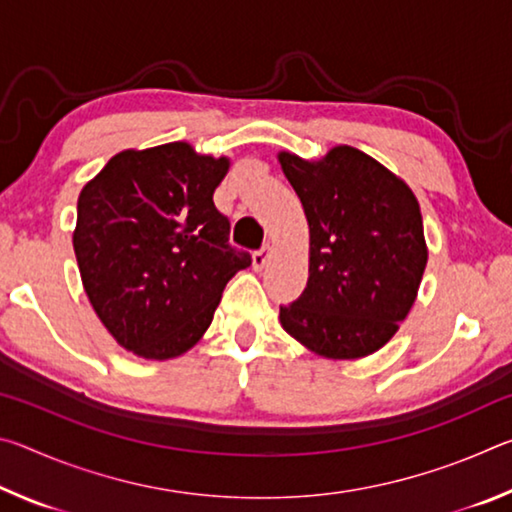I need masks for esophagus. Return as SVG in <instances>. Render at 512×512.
<instances>
[{
	"label": "esophagus",
	"mask_w": 512,
	"mask_h": 512,
	"mask_svg": "<svg viewBox=\"0 0 512 512\" xmlns=\"http://www.w3.org/2000/svg\"><path fill=\"white\" fill-rule=\"evenodd\" d=\"M268 259H271V246H264L262 250L253 253V268H255V271H262V268L268 264Z\"/></svg>",
	"instance_id": "1"
}]
</instances>
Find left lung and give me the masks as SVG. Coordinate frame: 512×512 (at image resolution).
Listing matches in <instances>:
<instances>
[{
  "label": "left lung",
  "mask_w": 512,
  "mask_h": 512,
  "mask_svg": "<svg viewBox=\"0 0 512 512\" xmlns=\"http://www.w3.org/2000/svg\"><path fill=\"white\" fill-rule=\"evenodd\" d=\"M309 223V280L280 307L284 332L325 359L368 357L409 316L427 266L422 214L411 187L354 146L323 158L280 151Z\"/></svg>",
  "instance_id": "8db88e82"
}]
</instances>
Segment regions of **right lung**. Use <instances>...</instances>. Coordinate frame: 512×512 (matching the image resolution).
Instances as JSON below:
<instances>
[{
	"mask_svg": "<svg viewBox=\"0 0 512 512\" xmlns=\"http://www.w3.org/2000/svg\"><path fill=\"white\" fill-rule=\"evenodd\" d=\"M228 169L225 155L169 142L112 155L81 189L72 241L83 289L112 339L137 357L192 350L225 284L250 266L212 201Z\"/></svg>",
	"mask_w": 512,
	"mask_h": 512,
	"instance_id": "obj_1",
	"label": "right lung"
}]
</instances>
